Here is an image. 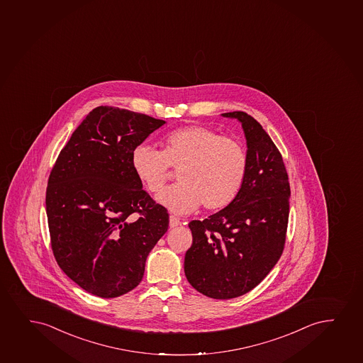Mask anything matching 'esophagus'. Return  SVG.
I'll list each match as a JSON object with an SVG mask.
<instances>
[{
  "instance_id": "obj_1",
  "label": "esophagus",
  "mask_w": 363,
  "mask_h": 363,
  "mask_svg": "<svg viewBox=\"0 0 363 363\" xmlns=\"http://www.w3.org/2000/svg\"><path fill=\"white\" fill-rule=\"evenodd\" d=\"M180 225V220L178 218V217L169 216V227L170 228H174V227H177V225Z\"/></svg>"
}]
</instances>
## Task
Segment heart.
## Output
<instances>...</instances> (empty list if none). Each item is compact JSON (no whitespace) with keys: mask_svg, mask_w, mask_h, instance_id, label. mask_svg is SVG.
Segmentation results:
<instances>
[{"mask_svg":"<svg viewBox=\"0 0 363 363\" xmlns=\"http://www.w3.org/2000/svg\"><path fill=\"white\" fill-rule=\"evenodd\" d=\"M133 173L150 191L158 193L169 178L170 167L179 169L180 183L163 190L157 202L177 215L200 205L215 211L228 206L243 186L248 157L240 143L201 125L168 133L163 151L140 143L131 152Z\"/></svg>","mask_w":363,"mask_h":363,"instance_id":"b5f03b06","label":"heart"}]
</instances>
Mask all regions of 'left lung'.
<instances>
[{
	"mask_svg": "<svg viewBox=\"0 0 363 363\" xmlns=\"http://www.w3.org/2000/svg\"><path fill=\"white\" fill-rule=\"evenodd\" d=\"M222 115L242 123L248 169L228 206L189 223L193 244L184 271L200 294L230 299L257 287L282 255L291 189L280 151L262 125L244 111Z\"/></svg>",
	"mask_w": 363,
	"mask_h": 363,
	"instance_id": "obj_1",
	"label": "left lung"
}]
</instances>
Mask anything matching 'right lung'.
<instances>
[{"label": "right lung", "instance_id": "1", "mask_svg": "<svg viewBox=\"0 0 363 363\" xmlns=\"http://www.w3.org/2000/svg\"><path fill=\"white\" fill-rule=\"evenodd\" d=\"M164 124L96 106L51 169L45 203L54 257L71 280L101 298L141 282L148 254L168 230L167 210L143 190L131 165L133 148Z\"/></svg>", "mask_w": 363, "mask_h": 363}]
</instances>
